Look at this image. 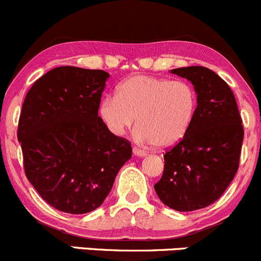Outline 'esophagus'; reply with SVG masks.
Instances as JSON below:
<instances>
[{"label": "esophagus", "instance_id": "obj_1", "mask_svg": "<svg viewBox=\"0 0 261 261\" xmlns=\"http://www.w3.org/2000/svg\"><path fill=\"white\" fill-rule=\"evenodd\" d=\"M133 152H134V155H135V156H140V158H144V156H146V152H145L144 150L139 149V147H134Z\"/></svg>", "mask_w": 261, "mask_h": 261}]
</instances>
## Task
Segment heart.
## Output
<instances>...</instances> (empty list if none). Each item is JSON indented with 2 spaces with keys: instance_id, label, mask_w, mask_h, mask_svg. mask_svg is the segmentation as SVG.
I'll return each instance as SVG.
<instances>
[{
  "instance_id": "1",
  "label": "heart",
  "mask_w": 261,
  "mask_h": 261,
  "mask_svg": "<svg viewBox=\"0 0 261 261\" xmlns=\"http://www.w3.org/2000/svg\"><path fill=\"white\" fill-rule=\"evenodd\" d=\"M197 103L194 87L182 80L138 75L117 86L116 96L100 103V116L109 130L121 136L138 119V138L169 147L185 136Z\"/></svg>"
}]
</instances>
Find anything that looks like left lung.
<instances>
[{
    "instance_id": "obj_1",
    "label": "left lung",
    "mask_w": 261,
    "mask_h": 261,
    "mask_svg": "<svg viewBox=\"0 0 261 261\" xmlns=\"http://www.w3.org/2000/svg\"><path fill=\"white\" fill-rule=\"evenodd\" d=\"M194 85L197 106L179 144L164 155V174L153 185L161 201L176 211L214 204L230 185L243 145V121L229 85L202 66L171 70Z\"/></svg>"
}]
</instances>
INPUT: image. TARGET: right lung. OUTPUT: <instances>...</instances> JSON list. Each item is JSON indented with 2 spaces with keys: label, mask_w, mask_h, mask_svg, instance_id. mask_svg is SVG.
I'll return each instance as SVG.
<instances>
[{
  "label": "right lung",
  "mask_w": 261,
  "mask_h": 261,
  "mask_svg": "<svg viewBox=\"0 0 261 261\" xmlns=\"http://www.w3.org/2000/svg\"><path fill=\"white\" fill-rule=\"evenodd\" d=\"M109 73L73 66L52 68L32 85L22 105L17 139L26 176L55 209H97L133 155L98 116Z\"/></svg>",
  "instance_id": "right-lung-1"
}]
</instances>
